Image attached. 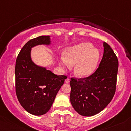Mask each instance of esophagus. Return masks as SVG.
Instances as JSON below:
<instances>
[{"label": "esophagus", "instance_id": "esophagus-1", "mask_svg": "<svg viewBox=\"0 0 131 131\" xmlns=\"http://www.w3.org/2000/svg\"><path fill=\"white\" fill-rule=\"evenodd\" d=\"M70 80L68 78H67V79H66V80H65V83H70Z\"/></svg>", "mask_w": 131, "mask_h": 131}]
</instances>
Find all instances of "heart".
Segmentation results:
<instances>
[{"label": "heart", "instance_id": "heart-1", "mask_svg": "<svg viewBox=\"0 0 131 131\" xmlns=\"http://www.w3.org/2000/svg\"><path fill=\"white\" fill-rule=\"evenodd\" d=\"M100 53L98 49L93 48L90 43H82L67 48L60 64L63 68L68 69L76 64L74 72L80 78H86L95 71L98 65Z\"/></svg>", "mask_w": 131, "mask_h": 131}]
</instances>
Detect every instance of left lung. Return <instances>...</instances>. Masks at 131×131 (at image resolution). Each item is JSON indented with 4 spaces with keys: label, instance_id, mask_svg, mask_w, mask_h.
Returning a JSON list of instances; mask_svg holds the SVG:
<instances>
[{
    "label": "left lung",
    "instance_id": "left-lung-1",
    "mask_svg": "<svg viewBox=\"0 0 131 131\" xmlns=\"http://www.w3.org/2000/svg\"><path fill=\"white\" fill-rule=\"evenodd\" d=\"M104 53L98 68L90 77L71 78L70 101L79 114L92 116L109 104L116 88L119 62L107 43H103Z\"/></svg>",
    "mask_w": 131,
    "mask_h": 131
}]
</instances>
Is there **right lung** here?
<instances>
[{
    "mask_svg": "<svg viewBox=\"0 0 131 131\" xmlns=\"http://www.w3.org/2000/svg\"><path fill=\"white\" fill-rule=\"evenodd\" d=\"M50 36H40L24 45L15 63V91L18 101L25 110L35 116L50 110L56 95L67 77L56 75L45 67L37 66L31 58V48L50 45Z\"/></svg>",
    "mask_w": 131,
    "mask_h": 131,
    "instance_id": "add662e5",
    "label": "right lung"
}]
</instances>
